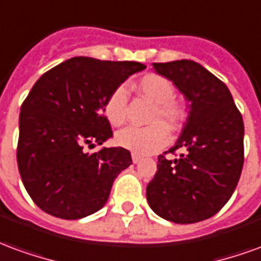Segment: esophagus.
<instances>
[{
    "instance_id": "1",
    "label": "esophagus",
    "mask_w": 261,
    "mask_h": 261,
    "mask_svg": "<svg viewBox=\"0 0 261 261\" xmlns=\"http://www.w3.org/2000/svg\"><path fill=\"white\" fill-rule=\"evenodd\" d=\"M131 158H133V162H134V164H138V162H141L142 161L141 155H137V153H133Z\"/></svg>"
}]
</instances>
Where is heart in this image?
I'll use <instances>...</instances> for the list:
<instances>
[{
	"mask_svg": "<svg viewBox=\"0 0 261 261\" xmlns=\"http://www.w3.org/2000/svg\"><path fill=\"white\" fill-rule=\"evenodd\" d=\"M137 91L153 103L149 113L152 124L145 127H127L116 134L120 147L137 155H148L159 151L169 142V130L180 128L186 119V110L175 99L176 91L172 81L159 74H148L137 82ZM127 91L119 86L110 92L105 102V114L110 124L123 125L127 121Z\"/></svg>",
	"mask_w": 261,
	"mask_h": 261,
	"instance_id": "heart-1",
	"label": "heart"
}]
</instances>
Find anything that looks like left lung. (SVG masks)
<instances>
[{
	"instance_id": "obj_1",
	"label": "left lung",
	"mask_w": 261,
	"mask_h": 261,
	"mask_svg": "<svg viewBox=\"0 0 261 261\" xmlns=\"http://www.w3.org/2000/svg\"><path fill=\"white\" fill-rule=\"evenodd\" d=\"M190 102L175 147L179 159L158 156V170L147 186L153 213L175 224L213 217L235 192L243 168V120L224 82L190 60L153 63Z\"/></svg>"
}]
</instances>
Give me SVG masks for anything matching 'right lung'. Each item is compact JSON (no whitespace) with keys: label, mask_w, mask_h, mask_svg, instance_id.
Masks as SVG:
<instances>
[{"label":"right lung","mask_w":261,"mask_h":261,"mask_svg":"<svg viewBox=\"0 0 261 261\" xmlns=\"http://www.w3.org/2000/svg\"><path fill=\"white\" fill-rule=\"evenodd\" d=\"M145 65L74 57L48 69L20 106L16 159L26 192L44 213L80 219L106 204L130 151L103 148L113 136L103 114L110 92Z\"/></svg>","instance_id":"right-lung-1"}]
</instances>
